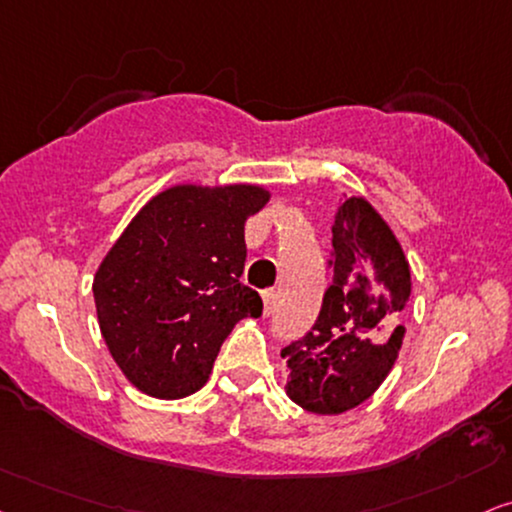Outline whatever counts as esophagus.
I'll return each mask as SVG.
<instances>
[{"label": "esophagus", "instance_id": "obj_1", "mask_svg": "<svg viewBox=\"0 0 512 512\" xmlns=\"http://www.w3.org/2000/svg\"><path fill=\"white\" fill-rule=\"evenodd\" d=\"M262 302H264V314H271L274 312V304H276V290L274 288H267L262 293Z\"/></svg>", "mask_w": 512, "mask_h": 512}]
</instances>
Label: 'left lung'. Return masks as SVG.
Listing matches in <instances>:
<instances>
[{
  "mask_svg": "<svg viewBox=\"0 0 512 512\" xmlns=\"http://www.w3.org/2000/svg\"><path fill=\"white\" fill-rule=\"evenodd\" d=\"M328 269L333 278L314 326L281 349L288 397L321 416L354 409L387 378L411 295L404 250L364 198H347L338 208Z\"/></svg>",
  "mask_w": 512,
  "mask_h": 512,
  "instance_id": "obj_1",
  "label": "left lung"
}]
</instances>
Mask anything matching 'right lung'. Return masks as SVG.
Wrapping results in <instances>:
<instances>
[{
  "label": "right lung",
  "mask_w": 512,
  "mask_h": 512,
  "mask_svg": "<svg viewBox=\"0 0 512 512\" xmlns=\"http://www.w3.org/2000/svg\"><path fill=\"white\" fill-rule=\"evenodd\" d=\"M260 186H172L146 203L94 276L101 335L129 383L181 399L208 383L219 347L262 297L243 286L245 219Z\"/></svg>",
  "instance_id": "obj_1"
}]
</instances>
